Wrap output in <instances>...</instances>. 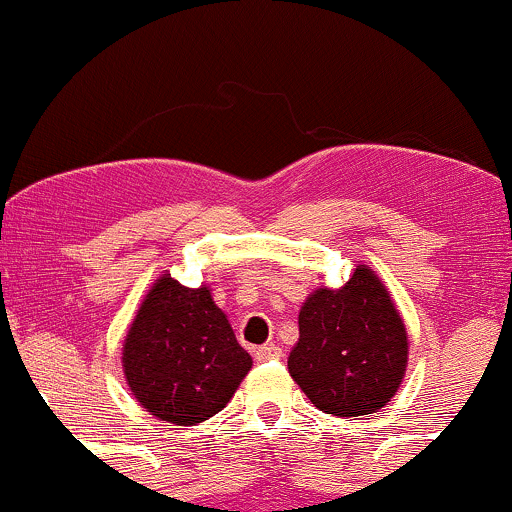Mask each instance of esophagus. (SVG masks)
Segmentation results:
<instances>
[{
	"instance_id": "34e87169",
	"label": "esophagus",
	"mask_w": 512,
	"mask_h": 512,
	"mask_svg": "<svg viewBox=\"0 0 512 512\" xmlns=\"http://www.w3.org/2000/svg\"><path fill=\"white\" fill-rule=\"evenodd\" d=\"M284 356V351L279 349V346L276 344H264V346H260V349L255 351V358L260 363H264V361H276V358H281Z\"/></svg>"
}]
</instances>
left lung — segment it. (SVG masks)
Returning a JSON list of instances; mask_svg holds the SVG:
<instances>
[{
    "mask_svg": "<svg viewBox=\"0 0 512 512\" xmlns=\"http://www.w3.org/2000/svg\"><path fill=\"white\" fill-rule=\"evenodd\" d=\"M407 361V325L368 264L339 289L320 286L305 298L289 373L320 411L344 419L375 414L397 395Z\"/></svg>",
    "mask_w": 512,
    "mask_h": 512,
    "instance_id": "obj_1",
    "label": "left lung"
}]
</instances>
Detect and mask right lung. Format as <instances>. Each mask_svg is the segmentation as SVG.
Instances as JSON below:
<instances>
[{"label": "right lung", "instance_id": "add662e5", "mask_svg": "<svg viewBox=\"0 0 512 512\" xmlns=\"http://www.w3.org/2000/svg\"><path fill=\"white\" fill-rule=\"evenodd\" d=\"M252 368L209 284L182 286L163 272L146 291L122 342L134 399L156 419L197 426L231 402Z\"/></svg>", "mask_w": 512, "mask_h": 512}]
</instances>
